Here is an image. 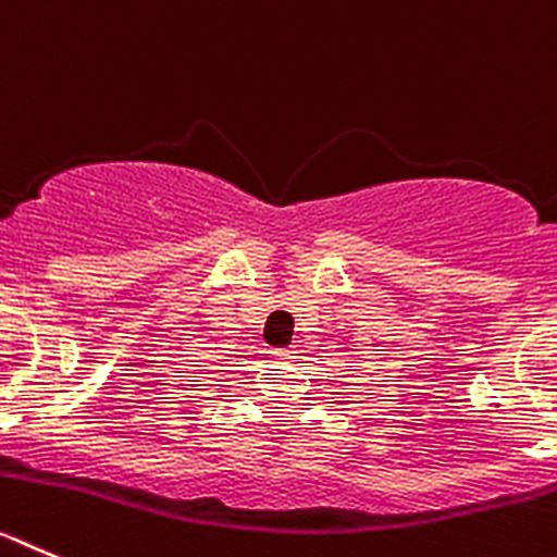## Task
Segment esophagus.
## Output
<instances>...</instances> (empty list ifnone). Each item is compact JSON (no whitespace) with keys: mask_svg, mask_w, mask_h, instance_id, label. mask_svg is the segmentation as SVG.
<instances>
[{"mask_svg":"<svg viewBox=\"0 0 557 557\" xmlns=\"http://www.w3.org/2000/svg\"><path fill=\"white\" fill-rule=\"evenodd\" d=\"M294 352H297L294 347H277V349H272V358L277 360V363H285V360L294 358Z\"/></svg>","mask_w":557,"mask_h":557,"instance_id":"34e87169","label":"esophagus"}]
</instances>
